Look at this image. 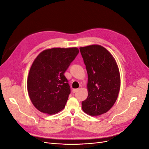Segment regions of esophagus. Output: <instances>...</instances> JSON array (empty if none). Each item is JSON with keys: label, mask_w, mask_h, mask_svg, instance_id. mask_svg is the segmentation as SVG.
<instances>
[{"label": "esophagus", "mask_w": 149, "mask_h": 149, "mask_svg": "<svg viewBox=\"0 0 149 149\" xmlns=\"http://www.w3.org/2000/svg\"><path fill=\"white\" fill-rule=\"evenodd\" d=\"M78 91H79V89H74L72 90V92H73V93H76Z\"/></svg>", "instance_id": "1"}]
</instances>
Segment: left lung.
<instances>
[{
    "label": "left lung",
    "mask_w": 149,
    "mask_h": 149,
    "mask_svg": "<svg viewBox=\"0 0 149 149\" xmlns=\"http://www.w3.org/2000/svg\"><path fill=\"white\" fill-rule=\"evenodd\" d=\"M80 51L88 76V97L82 101V109L92 116L103 114L113 106L118 95V67L111 54L100 45L81 47Z\"/></svg>",
    "instance_id": "1"
}]
</instances>
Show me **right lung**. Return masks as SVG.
<instances>
[{"label":"right lung","mask_w":149,"mask_h":149,"mask_svg":"<svg viewBox=\"0 0 149 149\" xmlns=\"http://www.w3.org/2000/svg\"><path fill=\"white\" fill-rule=\"evenodd\" d=\"M79 53L77 48H52L36 57L29 70L27 88L39 111L52 115L64 109L70 93L64 73Z\"/></svg>","instance_id":"obj_1"}]
</instances>
